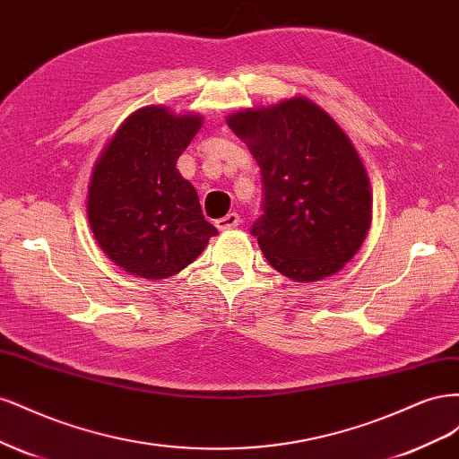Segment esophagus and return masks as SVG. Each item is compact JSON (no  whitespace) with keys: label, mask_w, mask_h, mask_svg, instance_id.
I'll return each mask as SVG.
<instances>
[{"label":"esophagus","mask_w":459,"mask_h":459,"mask_svg":"<svg viewBox=\"0 0 459 459\" xmlns=\"http://www.w3.org/2000/svg\"><path fill=\"white\" fill-rule=\"evenodd\" d=\"M239 221H241V220H239V214H238V212H230L228 216L216 220V228H218V230H221V231L233 230V228H238V226H239Z\"/></svg>","instance_id":"esophagus-1"}]
</instances>
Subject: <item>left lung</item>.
I'll return each mask as SVG.
<instances>
[{"label":"left lung","mask_w":459,"mask_h":459,"mask_svg":"<svg viewBox=\"0 0 459 459\" xmlns=\"http://www.w3.org/2000/svg\"><path fill=\"white\" fill-rule=\"evenodd\" d=\"M260 166L262 214L251 226L264 256L295 281L339 272L371 221L368 174L346 134L302 97L228 118Z\"/></svg>","instance_id":"obj_1"}]
</instances>
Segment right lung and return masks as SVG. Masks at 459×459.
Masks as SVG:
<instances>
[{"instance_id": "obj_1", "label": "right lung", "mask_w": 459, "mask_h": 459, "mask_svg": "<svg viewBox=\"0 0 459 459\" xmlns=\"http://www.w3.org/2000/svg\"><path fill=\"white\" fill-rule=\"evenodd\" d=\"M201 122L159 105L140 108L95 164L88 191L91 231L108 258L134 275L170 277L218 233L203 216L195 187L176 169Z\"/></svg>"}]
</instances>
